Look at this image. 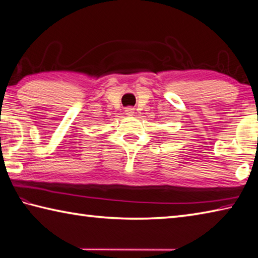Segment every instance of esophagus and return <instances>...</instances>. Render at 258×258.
<instances>
[{"mask_svg":"<svg viewBox=\"0 0 258 258\" xmlns=\"http://www.w3.org/2000/svg\"><path fill=\"white\" fill-rule=\"evenodd\" d=\"M125 114L127 116H132L134 114V108L133 107H127V108H125Z\"/></svg>","mask_w":258,"mask_h":258,"instance_id":"34e87169","label":"esophagus"}]
</instances>
